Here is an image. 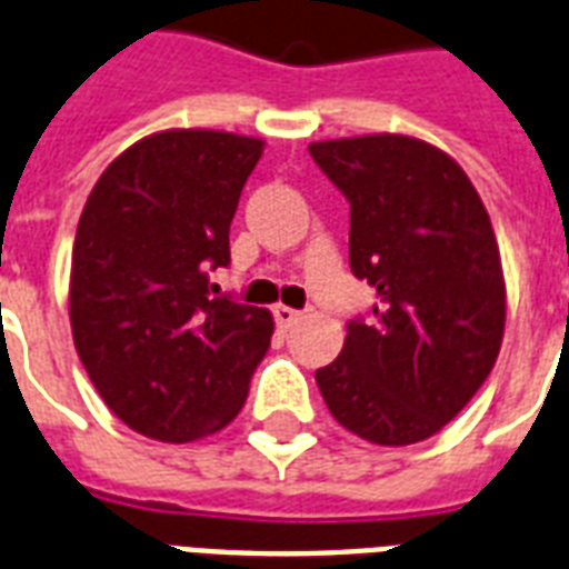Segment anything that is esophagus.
Segmentation results:
<instances>
[{
	"label": "esophagus",
	"mask_w": 569,
	"mask_h": 569,
	"mask_svg": "<svg viewBox=\"0 0 569 569\" xmlns=\"http://www.w3.org/2000/svg\"><path fill=\"white\" fill-rule=\"evenodd\" d=\"M301 310H295V307H286V303H277L274 307V319L280 328H289V325H295L298 319H301Z\"/></svg>",
	"instance_id": "34e87169"
}]
</instances>
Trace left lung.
<instances>
[{"instance_id": "obj_1", "label": "left lung", "mask_w": 569, "mask_h": 569, "mask_svg": "<svg viewBox=\"0 0 569 569\" xmlns=\"http://www.w3.org/2000/svg\"><path fill=\"white\" fill-rule=\"evenodd\" d=\"M352 206L349 262L376 289L337 361L316 372L333 420L406 448L436 436L501 352L507 286L483 199L448 151L409 133L310 142Z\"/></svg>"}]
</instances>
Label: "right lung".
<instances>
[{"label":"right lung","mask_w":569,"mask_h":569,"mask_svg":"<svg viewBox=\"0 0 569 569\" xmlns=\"http://www.w3.org/2000/svg\"><path fill=\"white\" fill-rule=\"evenodd\" d=\"M266 140L169 128L124 149L86 199L68 313L82 367L121 423L184 445L236 420L274 319L211 298Z\"/></svg>","instance_id":"obj_1"}]
</instances>
